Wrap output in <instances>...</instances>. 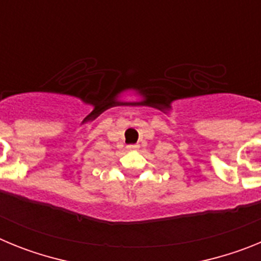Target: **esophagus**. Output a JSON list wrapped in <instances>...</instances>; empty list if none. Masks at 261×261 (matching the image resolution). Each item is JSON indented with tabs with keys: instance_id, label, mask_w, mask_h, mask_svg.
<instances>
[{
	"instance_id": "obj_1",
	"label": "esophagus",
	"mask_w": 261,
	"mask_h": 261,
	"mask_svg": "<svg viewBox=\"0 0 261 261\" xmlns=\"http://www.w3.org/2000/svg\"><path fill=\"white\" fill-rule=\"evenodd\" d=\"M138 147H140V145L135 144V145H129V146H128V149H129V150H137Z\"/></svg>"
}]
</instances>
